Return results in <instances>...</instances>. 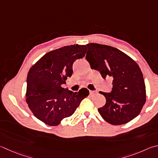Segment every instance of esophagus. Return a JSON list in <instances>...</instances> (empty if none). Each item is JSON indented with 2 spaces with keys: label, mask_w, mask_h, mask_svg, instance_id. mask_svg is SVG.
Returning a JSON list of instances; mask_svg holds the SVG:
<instances>
[{
  "label": "esophagus",
  "mask_w": 158,
  "mask_h": 158,
  "mask_svg": "<svg viewBox=\"0 0 158 158\" xmlns=\"http://www.w3.org/2000/svg\"><path fill=\"white\" fill-rule=\"evenodd\" d=\"M97 93V91H95V90H90V94H95Z\"/></svg>",
  "instance_id": "obj_1"
}]
</instances>
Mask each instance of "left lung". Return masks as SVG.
Wrapping results in <instances>:
<instances>
[{
    "mask_svg": "<svg viewBox=\"0 0 158 158\" xmlns=\"http://www.w3.org/2000/svg\"><path fill=\"white\" fill-rule=\"evenodd\" d=\"M85 59L92 69L99 71L103 79L110 77V93L99 92L106 104L98 108L105 121L113 125L128 123L138 115L146 102L144 77L137 63L115 48L98 44H87Z\"/></svg>",
    "mask_w": 158,
    "mask_h": 158,
    "instance_id": "obj_1",
    "label": "left lung"
}]
</instances>
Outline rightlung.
<instances>
[{"label":"right lung","mask_w":158,"mask_h":158,"mask_svg":"<svg viewBox=\"0 0 158 158\" xmlns=\"http://www.w3.org/2000/svg\"><path fill=\"white\" fill-rule=\"evenodd\" d=\"M85 45H73L49 52L28 72L26 102L37 119L49 126H57L73 115L89 94L87 88L73 92L62 88L73 73V65L85 56Z\"/></svg>","instance_id":"obj_1"}]
</instances>
